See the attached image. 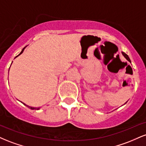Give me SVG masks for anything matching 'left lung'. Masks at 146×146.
<instances>
[{"label": "left lung", "instance_id": "obj_1", "mask_svg": "<svg viewBox=\"0 0 146 146\" xmlns=\"http://www.w3.org/2000/svg\"><path fill=\"white\" fill-rule=\"evenodd\" d=\"M121 53H122V55H123V56H124V58H125V59H126L127 60H128V62H130V63H131V61H130V58H129V57H128V56L127 54H125V53H124V52H121ZM125 103H126V102H125Z\"/></svg>", "mask_w": 146, "mask_h": 146}]
</instances>
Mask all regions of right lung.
I'll use <instances>...</instances> for the list:
<instances>
[{
  "instance_id": "obj_1",
  "label": "right lung",
  "mask_w": 146,
  "mask_h": 146,
  "mask_svg": "<svg viewBox=\"0 0 146 146\" xmlns=\"http://www.w3.org/2000/svg\"><path fill=\"white\" fill-rule=\"evenodd\" d=\"M25 48H26V46H25V47H24V48H23V50H22V51H21V53H20V54L19 55H18V56H16V58H17V57L18 56H20V55H21V54H22V53H23V51H24V50H25ZM10 68V67H9ZM22 103H23V104H24L25 106H27L28 107V108H31V110H39L40 109V107H38V108H35V107H31V106H28V105H27V104H25V103H23V102H22Z\"/></svg>"
}]
</instances>
